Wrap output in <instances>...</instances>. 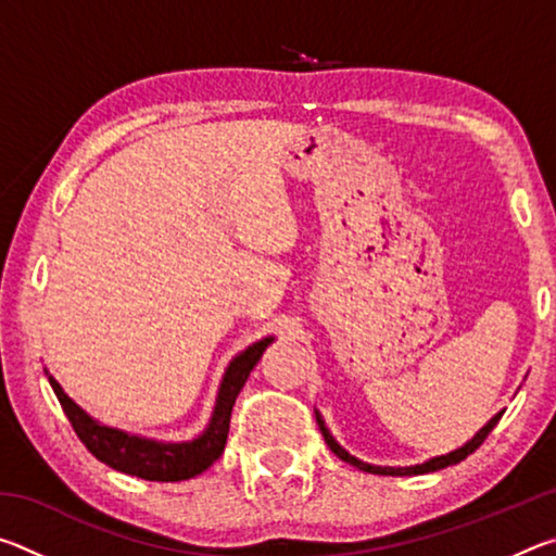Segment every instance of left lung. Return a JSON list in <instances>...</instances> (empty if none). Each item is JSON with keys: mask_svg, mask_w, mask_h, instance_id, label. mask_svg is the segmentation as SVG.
<instances>
[{"mask_svg": "<svg viewBox=\"0 0 556 556\" xmlns=\"http://www.w3.org/2000/svg\"><path fill=\"white\" fill-rule=\"evenodd\" d=\"M501 417H503V412H501V414H495V417H493L491 421H488V425H485L481 431H478V434H476L473 439H470L466 446H460V448H456V451H451V454H446V456L431 458V460H427V464H421V466H409V468H380V466L363 464V460L353 458L351 454H348V451H343L341 446H338L336 441H333V437L328 434V429L324 427L321 417H318V414H316L318 427H321V434H324V439H326L328 448H331L338 458L345 460V464H351V466L361 468V470H368V473H378V476H419V473H429V470H439V468H446V466H451V464H458V460H464L468 454H473V451L483 444V441L488 439V434H491L493 427L497 425V419H501Z\"/></svg>", "mask_w": 556, "mask_h": 556, "instance_id": "1", "label": "left lung"}]
</instances>
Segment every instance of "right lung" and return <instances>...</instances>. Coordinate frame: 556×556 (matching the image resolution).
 Wrapping results in <instances>:
<instances>
[{
    "instance_id": "obj_1",
    "label": "right lung",
    "mask_w": 556,
    "mask_h": 556,
    "mask_svg": "<svg viewBox=\"0 0 556 556\" xmlns=\"http://www.w3.org/2000/svg\"><path fill=\"white\" fill-rule=\"evenodd\" d=\"M269 343L271 338H265V341L250 345L248 351L235 357L223 378L218 402H215V412L208 429L203 431V437L188 441V444H159V441L129 437L119 429L98 425L96 419H90L88 414L61 390L59 382L53 378H49V382L55 397L61 402L65 417L71 421L73 431L78 434L83 444H86L90 454L102 460V464L122 470V473L144 478V481H188V478L203 473L205 468H211L215 460L220 458L230 431L232 404L238 400L242 384L248 382L252 368H255Z\"/></svg>"
}]
</instances>
